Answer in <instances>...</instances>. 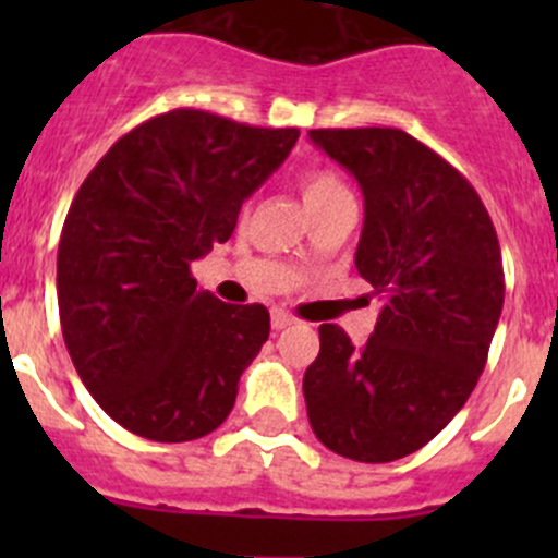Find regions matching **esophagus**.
I'll return each mask as SVG.
<instances>
[{
	"label": "esophagus",
	"mask_w": 558,
	"mask_h": 558,
	"mask_svg": "<svg viewBox=\"0 0 558 558\" xmlns=\"http://www.w3.org/2000/svg\"><path fill=\"white\" fill-rule=\"evenodd\" d=\"M291 324H294V315H291L289 311H283V307H275V311H272V329L280 331V329H286V326H291Z\"/></svg>",
	"instance_id": "1"
}]
</instances>
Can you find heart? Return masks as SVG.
Listing matches in <instances>:
<instances>
[{
  "label": "heart",
  "mask_w": 558,
  "mask_h": 558,
  "mask_svg": "<svg viewBox=\"0 0 558 558\" xmlns=\"http://www.w3.org/2000/svg\"><path fill=\"white\" fill-rule=\"evenodd\" d=\"M300 189H302V199H305L307 210L311 216L320 207H326L329 202L340 199V196L348 194L345 183L340 180V174L331 170H307L300 178Z\"/></svg>",
  "instance_id": "obj_1"
}]
</instances>
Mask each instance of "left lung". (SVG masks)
<instances>
[{
    "label": "left lung",
    "instance_id": "1",
    "mask_svg": "<svg viewBox=\"0 0 558 558\" xmlns=\"http://www.w3.org/2000/svg\"><path fill=\"white\" fill-rule=\"evenodd\" d=\"M311 140L362 185L356 269L384 307L364 348L320 326L302 380L307 418L329 451L384 464L464 408L502 313V251L470 180L402 129H313Z\"/></svg>",
    "mask_w": 558,
    "mask_h": 558
}]
</instances>
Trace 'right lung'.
Segmentation results:
<instances>
[{
    "mask_svg": "<svg viewBox=\"0 0 558 558\" xmlns=\"http://www.w3.org/2000/svg\"><path fill=\"white\" fill-rule=\"evenodd\" d=\"M296 137L178 107L123 134L77 189L56 258L61 331L83 386L123 429L189 442L232 413L269 311L199 291L191 262L232 238Z\"/></svg>",
    "mask_w": 558,
    "mask_h": 558,
    "instance_id": "add662e5",
    "label": "right lung"
}]
</instances>
